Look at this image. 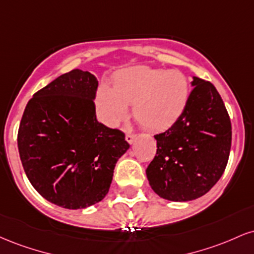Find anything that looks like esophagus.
<instances>
[{
  "label": "esophagus",
  "mask_w": 254,
  "mask_h": 254,
  "mask_svg": "<svg viewBox=\"0 0 254 254\" xmlns=\"http://www.w3.org/2000/svg\"><path fill=\"white\" fill-rule=\"evenodd\" d=\"M135 138H136V135L135 133H131V132H127V136H125V139H127V143H132L133 141H135Z\"/></svg>",
  "instance_id": "obj_1"
}]
</instances>
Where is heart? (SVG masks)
I'll return each mask as SVG.
<instances>
[{
	"label": "heart",
	"instance_id": "heart-1",
	"mask_svg": "<svg viewBox=\"0 0 254 254\" xmlns=\"http://www.w3.org/2000/svg\"><path fill=\"white\" fill-rule=\"evenodd\" d=\"M189 94V81L182 71L133 66L119 72L115 89L99 88L98 115L105 124L116 127L127 116V105H133L137 123L149 131H162L182 116Z\"/></svg>",
	"mask_w": 254,
	"mask_h": 254
}]
</instances>
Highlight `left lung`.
Returning <instances> with one entry per match:
<instances>
[{
  "instance_id": "obj_1",
  "label": "left lung",
  "mask_w": 254,
  "mask_h": 254,
  "mask_svg": "<svg viewBox=\"0 0 254 254\" xmlns=\"http://www.w3.org/2000/svg\"><path fill=\"white\" fill-rule=\"evenodd\" d=\"M193 89L177 122L155 135L156 155L147 178L154 192L173 202L205 194L226 170L232 124L222 98L209 81L193 76Z\"/></svg>"
}]
</instances>
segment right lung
I'll list each match as a JSON object with an SVG mask.
<instances>
[{
  "mask_svg": "<svg viewBox=\"0 0 254 254\" xmlns=\"http://www.w3.org/2000/svg\"><path fill=\"white\" fill-rule=\"evenodd\" d=\"M97 77L74 69L38 90L20 122L17 148L32 186L49 202L84 209L109 192L124 132L99 123Z\"/></svg>",
  "mask_w": 254,
  "mask_h": 254,
  "instance_id": "obj_1",
  "label": "right lung"
}]
</instances>
